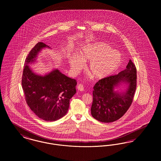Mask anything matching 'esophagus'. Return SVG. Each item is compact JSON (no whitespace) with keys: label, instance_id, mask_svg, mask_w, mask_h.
<instances>
[{"label":"esophagus","instance_id":"esophagus-1","mask_svg":"<svg viewBox=\"0 0 161 161\" xmlns=\"http://www.w3.org/2000/svg\"><path fill=\"white\" fill-rule=\"evenodd\" d=\"M77 89L80 91H84V87L81 84H78L77 86Z\"/></svg>","mask_w":161,"mask_h":161}]
</instances>
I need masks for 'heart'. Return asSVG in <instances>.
Returning a JSON list of instances; mask_svg holds the SVG:
<instances>
[{"mask_svg":"<svg viewBox=\"0 0 161 161\" xmlns=\"http://www.w3.org/2000/svg\"><path fill=\"white\" fill-rule=\"evenodd\" d=\"M69 63L74 73L84 66L83 61H91L88 68L92 77L103 79L114 73L121 65V53L103 42H96L83 46L77 54H71Z\"/></svg>","mask_w":161,"mask_h":161,"instance_id":"heart-1","label":"heart"}]
</instances>
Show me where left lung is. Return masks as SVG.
<instances>
[{
  "instance_id": "obj_1",
  "label": "left lung",
  "mask_w": 161,
  "mask_h": 161,
  "mask_svg": "<svg viewBox=\"0 0 161 161\" xmlns=\"http://www.w3.org/2000/svg\"><path fill=\"white\" fill-rule=\"evenodd\" d=\"M136 68L129 60L125 70L119 74L100 80L93 86L92 116L102 123L119 119L129 108L136 88ZM127 89L119 92L115 89L122 84Z\"/></svg>"
}]
</instances>
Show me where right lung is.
<instances>
[{
	"label": "right lung",
	"instance_id": "1",
	"mask_svg": "<svg viewBox=\"0 0 161 161\" xmlns=\"http://www.w3.org/2000/svg\"><path fill=\"white\" fill-rule=\"evenodd\" d=\"M45 47L50 48L38 42L31 49L25 62L22 85L31 110L46 121H54L67 114L69 101L76 93L77 81L57 69L45 75L33 72L29 65L36 61L38 53Z\"/></svg>",
	"mask_w": 161,
	"mask_h": 161
}]
</instances>
